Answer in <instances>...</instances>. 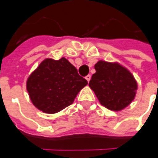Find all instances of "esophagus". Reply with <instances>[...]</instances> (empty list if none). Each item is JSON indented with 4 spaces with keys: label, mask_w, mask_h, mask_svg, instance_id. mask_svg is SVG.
Masks as SVG:
<instances>
[{
    "label": "esophagus",
    "mask_w": 158,
    "mask_h": 158,
    "mask_svg": "<svg viewBox=\"0 0 158 158\" xmlns=\"http://www.w3.org/2000/svg\"><path fill=\"white\" fill-rule=\"evenodd\" d=\"M85 78H86V80H87L88 82H89V80H90V78H91V76H90V75H88Z\"/></svg>",
    "instance_id": "esophagus-1"
}]
</instances>
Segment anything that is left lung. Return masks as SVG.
Here are the masks:
<instances>
[{
    "instance_id": "obj_1",
    "label": "left lung",
    "mask_w": 158,
    "mask_h": 158,
    "mask_svg": "<svg viewBox=\"0 0 158 158\" xmlns=\"http://www.w3.org/2000/svg\"><path fill=\"white\" fill-rule=\"evenodd\" d=\"M95 69L89 86L102 106L109 110L120 111L134 100L137 82L127 69L118 63L99 60Z\"/></svg>"
}]
</instances>
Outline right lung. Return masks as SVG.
Here are the masks:
<instances>
[{
	"label": "right lung",
	"mask_w": 158,
	"mask_h": 158,
	"mask_svg": "<svg viewBox=\"0 0 158 158\" xmlns=\"http://www.w3.org/2000/svg\"><path fill=\"white\" fill-rule=\"evenodd\" d=\"M87 84V80L79 76L67 59H46L29 76L26 88L39 110L55 113L70 106Z\"/></svg>",
	"instance_id": "obj_1"
}]
</instances>
